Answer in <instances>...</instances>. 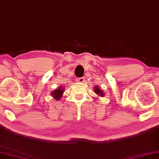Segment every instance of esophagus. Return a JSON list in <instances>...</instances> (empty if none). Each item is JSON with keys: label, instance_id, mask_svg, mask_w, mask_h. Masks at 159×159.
<instances>
[{"label": "esophagus", "instance_id": "34e87169", "mask_svg": "<svg viewBox=\"0 0 159 159\" xmlns=\"http://www.w3.org/2000/svg\"><path fill=\"white\" fill-rule=\"evenodd\" d=\"M84 80H85V78H84V77H80V78H78L77 82H84Z\"/></svg>", "mask_w": 159, "mask_h": 159}]
</instances>
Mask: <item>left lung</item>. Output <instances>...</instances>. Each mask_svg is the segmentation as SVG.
<instances>
[{"label": "left lung", "instance_id": "obj_1", "mask_svg": "<svg viewBox=\"0 0 159 159\" xmlns=\"http://www.w3.org/2000/svg\"><path fill=\"white\" fill-rule=\"evenodd\" d=\"M94 89H95V92L96 93L97 95H100V96H103V92L100 89H99L98 87H95V88Z\"/></svg>", "mask_w": 159, "mask_h": 159}]
</instances>
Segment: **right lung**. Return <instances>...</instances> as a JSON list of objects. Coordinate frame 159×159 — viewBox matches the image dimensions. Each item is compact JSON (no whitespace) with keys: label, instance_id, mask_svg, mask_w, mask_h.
Returning <instances> with one entry per match:
<instances>
[{"label":"right lung","instance_id":"add662e5","mask_svg":"<svg viewBox=\"0 0 159 159\" xmlns=\"http://www.w3.org/2000/svg\"><path fill=\"white\" fill-rule=\"evenodd\" d=\"M63 91H64V88H61V87H59V88H57V89L54 90V92H52V95L54 97V98L56 99V100H59L61 98V95L63 94Z\"/></svg>","mask_w":159,"mask_h":159}]
</instances>
